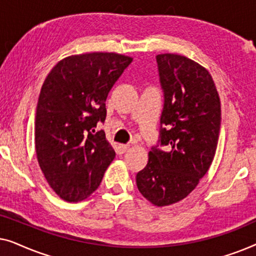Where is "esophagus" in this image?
Wrapping results in <instances>:
<instances>
[{
  "label": "esophagus",
  "mask_w": 256,
  "mask_h": 256,
  "mask_svg": "<svg viewBox=\"0 0 256 256\" xmlns=\"http://www.w3.org/2000/svg\"><path fill=\"white\" fill-rule=\"evenodd\" d=\"M128 149H129V146L128 144H118V152H120L121 154L126 152Z\"/></svg>",
  "instance_id": "1"
}]
</instances>
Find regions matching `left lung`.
I'll return each mask as SVG.
<instances>
[{
    "label": "left lung",
    "instance_id": "8db88e82",
    "mask_svg": "<svg viewBox=\"0 0 256 256\" xmlns=\"http://www.w3.org/2000/svg\"><path fill=\"white\" fill-rule=\"evenodd\" d=\"M164 92L158 142L136 174L138 191L155 206L188 197L205 176L218 146L222 107L208 70L185 56H156Z\"/></svg>",
    "mask_w": 256,
    "mask_h": 256
}]
</instances>
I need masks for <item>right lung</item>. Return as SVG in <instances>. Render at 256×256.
<instances>
[{"mask_svg":"<svg viewBox=\"0 0 256 256\" xmlns=\"http://www.w3.org/2000/svg\"><path fill=\"white\" fill-rule=\"evenodd\" d=\"M132 62L114 52L68 56L42 86L34 120L38 163L48 185L66 202H80L99 188L115 157L98 122L106 118L108 93Z\"/></svg>","mask_w":256,"mask_h":256,"instance_id":"1","label":"right lung"}]
</instances>
